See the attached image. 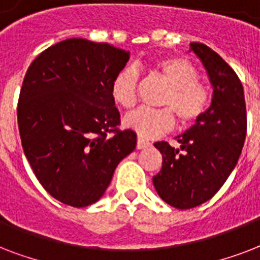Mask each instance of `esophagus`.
<instances>
[{
  "label": "esophagus",
  "mask_w": 260,
  "mask_h": 260,
  "mask_svg": "<svg viewBox=\"0 0 260 260\" xmlns=\"http://www.w3.org/2000/svg\"><path fill=\"white\" fill-rule=\"evenodd\" d=\"M150 146V142L149 141H145L144 138L138 137V141H137V149H146Z\"/></svg>",
  "instance_id": "esophagus-1"
}]
</instances>
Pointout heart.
Segmentation results:
<instances>
[{"label":"heart","mask_w":260,"mask_h":260,"mask_svg":"<svg viewBox=\"0 0 260 260\" xmlns=\"http://www.w3.org/2000/svg\"><path fill=\"white\" fill-rule=\"evenodd\" d=\"M154 70L171 86L162 99L160 110L140 107L123 116V124L136 132L141 138H154L174 127V115L182 124L198 120L206 111L209 92L198 80V70L190 61L180 57H166L154 62ZM138 72L132 66L119 70L112 80L111 96L116 104L124 108L134 106L137 100Z\"/></svg>","instance_id":"1"}]
</instances>
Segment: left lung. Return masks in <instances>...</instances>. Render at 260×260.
<instances>
[{
	"mask_svg": "<svg viewBox=\"0 0 260 260\" xmlns=\"http://www.w3.org/2000/svg\"><path fill=\"white\" fill-rule=\"evenodd\" d=\"M213 86L210 107L187 132L176 137L180 148L156 142L161 171L153 176L160 198L176 209L199 206L214 197L232 174L247 133L244 89L233 69L203 43H190Z\"/></svg>",
	"mask_w": 260,
	"mask_h": 260,
	"instance_id": "8db88e82",
	"label": "left lung"
}]
</instances>
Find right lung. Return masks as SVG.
I'll return each mask as SVG.
<instances>
[{"label":"right lung","instance_id":"add662e5","mask_svg":"<svg viewBox=\"0 0 260 260\" xmlns=\"http://www.w3.org/2000/svg\"><path fill=\"white\" fill-rule=\"evenodd\" d=\"M128 58L130 51L111 44L72 38L28 68L17 106L21 145L40 184L59 202H98L136 149V133L116 128L120 115L111 96L112 80Z\"/></svg>","mask_w":260,"mask_h":260}]
</instances>
